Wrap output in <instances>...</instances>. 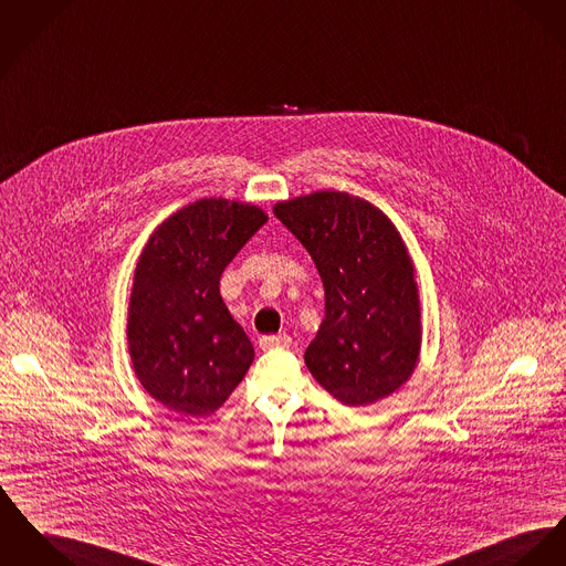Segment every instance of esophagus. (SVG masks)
<instances>
[{"label": "esophagus", "instance_id": "obj_1", "mask_svg": "<svg viewBox=\"0 0 566 566\" xmlns=\"http://www.w3.org/2000/svg\"><path fill=\"white\" fill-rule=\"evenodd\" d=\"M290 335H268V337H260V347L262 349H272V347H290Z\"/></svg>", "mask_w": 566, "mask_h": 566}]
</instances>
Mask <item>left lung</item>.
<instances>
[{
  "label": "left lung",
  "instance_id": "obj_1",
  "mask_svg": "<svg viewBox=\"0 0 566 566\" xmlns=\"http://www.w3.org/2000/svg\"><path fill=\"white\" fill-rule=\"evenodd\" d=\"M308 251L326 292V317L304 363L345 406H371L415 371L420 308L399 231L369 201L319 190L274 206Z\"/></svg>",
  "mask_w": 566,
  "mask_h": 566
}]
</instances>
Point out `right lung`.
Here are the masks:
<instances>
[{
    "label": "right lung",
    "mask_w": 566,
    "mask_h": 566,
    "mask_svg": "<svg viewBox=\"0 0 566 566\" xmlns=\"http://www.w3.org/2000/svg\"><path fill=\"white\" fill-rule=\"evenodd\" d=\"M265 221L255 206L199 199L158 227L139 258L128 349L144 388L178 415L219 410L253 363V345L219 283Z\"/></svg>",
    "instance_id": "right-lung-1"
}]
</instances>
